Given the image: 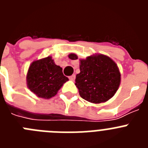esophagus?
Segmentation results:
<instances>
[{"label":"esophagus","instance_id":"1","mask_svg":"<svg viewBox=\"0 0 148 148\" xmlns=\"http://www.w3.org/2000/svg\"><path fill=\"white\" fill-rule=\"evenodd\" d=\"M69 78H70V80L71 81H74L75 79V75H71V76L69 77Z\"/></svg>","mask_w":148,"mask_h":148}]
</instances>
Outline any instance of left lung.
<instances>
[{
	"instance_id": "1",
	"label": "left lung",
	"mask_w": 148,
	"mask_h": 148,
	"mask_svg": "<svg viewBox=\"0 0 148 148\" xmlns=\"http://www.w3.org/2000/svg\"><path fill=\"white\" fill-rule=\"evenodd\" d=\"M68 57L78 59L77 55ZM80 61V73L75 77V85L82 99L100 104L113 97L119 87L121 73L114 61L102 54H94Z\"/></svg>"
}]
</instances>
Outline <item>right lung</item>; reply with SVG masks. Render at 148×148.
Instances as JSON below:
<instances>
[{"label":"right lung","instance_id":"obj_1","mask_svg":"<svg viewBox=\"0 0 148 148\" xmlns=\"http://www.w3.org/2000/svg\"><path fill=\"white\" fill-rule=\"evenodd\" d=\"M68 80L63 74L62 68L55 64L51 56L34 61L27 74V84L30 91L46 99L55 96Z\"/></svg>","mask_w":148,"mask_h":148}]
</instances>
